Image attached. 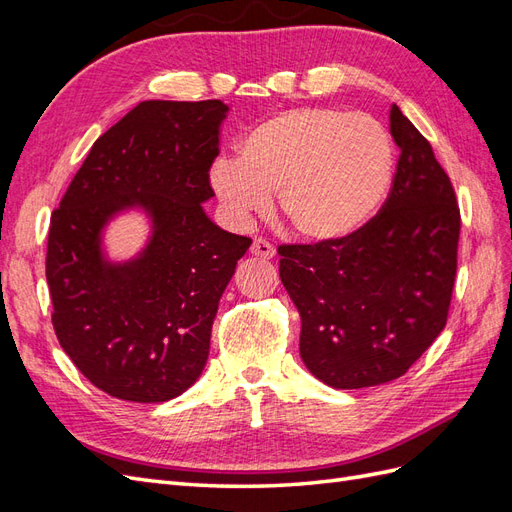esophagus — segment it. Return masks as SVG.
Here are the masks:
<instances>
[{"mask_svg":"<svg viewBox=\"0 0 512 512\" xmlns=\"http://www.w3.org/2000/svg\"><path fill=\"white\" fill-rule=\"evenodd\" d=\"M250 252L254 256H258V258H273L275 256V247L269 241H265V239H254Z\"/></svg>","mask_w":512,"mask_h":512,"instance_id":"34e87169","label":"esophagus"}]
</instances>
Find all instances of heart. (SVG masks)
I'll list each match as a JSON object with an SVG mask.
<instances>
[{
  "mask_svg": "<svg viewBox=\"0 0 512 512\" xmlns=\"http://www.w3.org/2000/svg\"><path fill=\"white\" fill-rule=\"evenodd\" d=\"M395 147L380 121L335 108H294L258 123L239 160L220 158L211 188L237 224L265 213L271 194L286 224L309 241L359 230L391 188Z\"/></svg>",
  "mask_w": 512,
  "mask_h": 512,
  "instance_id": "heart-1",
  "label": "heart"
}]
</instances>
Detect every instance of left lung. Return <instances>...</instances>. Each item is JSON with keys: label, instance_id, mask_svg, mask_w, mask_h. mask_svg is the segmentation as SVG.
I'll return each mask as SVG.
<instances>
[{"label": "left lung", "instance_id": "8db88e82", "mask_svg": "<svg viewBox=\"0 0 512 512\" xmlns=\"http://www.w3.org/2000/svg\"><path fill=\"white\" fill-rule=\"evenodd\" d=\"M389 123L401 153L374 218L342 239L277 247L301 314V359L333 389L404 376L451 309L461 230L453 183L395 104Z\"/></svg>", "mask_w": 512, "mask_h": 512}]
</instances>
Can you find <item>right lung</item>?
Here are the masks:
<instances>
[{
	"label": "right lung",
	"mask_w": 512,
	"mask_h": 512,
	"mask_svg": "<svg viewBox=\"0 0 512 512\" xmlns=\"http://www.w3.org/2000/svg\"><path fill=\"white\" fill-rule=\"evenodd\" d=\"M222 100H147L106 130L51 215L46 282L59 346L100 391L158 404L203 371L211 324L237 260L252 245L203 211L215 196ZM141 204L154 222L146 252L104 263L99 232Z\"/></svg>",
	"instance_id": "right-lung-1"
}]
</instances>
